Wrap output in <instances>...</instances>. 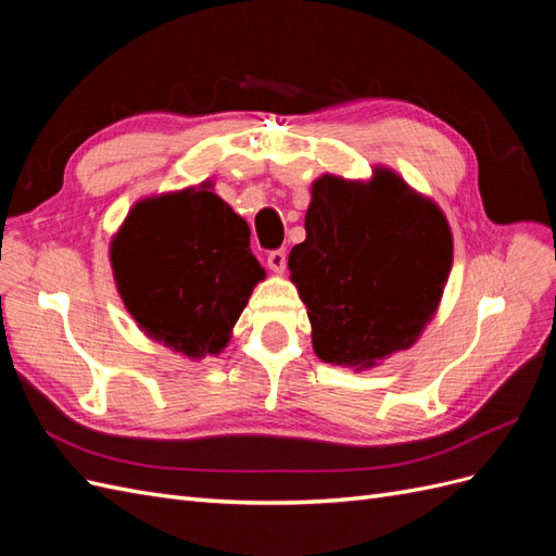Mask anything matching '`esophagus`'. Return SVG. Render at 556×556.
Returning <instances> with one entry per match:
<instances>
[{
    "label": "esophagus",
    "mask_w": 556,
    "mask_h": 556,
    "mask_svg": "<svg viewBox=\"0 0 556 556\" xmlns=\"http://www.w3.org/2000/svg\"><path fill=\"white\" fill-rule=\"evenodd\" d=\"M266 262H268V266H271V271L282 274V271H285V266H288V252H285L282 248L271 250V252H268Z\"/></svg>",
    "instance_id": "34e87169"
}]
</instances>
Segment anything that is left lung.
I'll return each mask as SVG.
<instances>
[{
    "mask_svg": "<svg viewBox=\"0 0 556 556\" xmlns=\"http://www.w3.org/2000/svg\"><path fill=\"white\" fill-rule=\"evenodd\" d=\"M452 266L443 213L392 172L374 182L323 176L290 271L319 359L366 368L406 350L435 313Z\"/></svg>",
    "mask_w": 556,
    "mask_h": 556,
    "instance_id": "left-lung-1",
    "label": "left lung"
}]
</instances>
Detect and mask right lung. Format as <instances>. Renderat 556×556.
I'll return each mask as SVG.
<instances>
[{
    "label": "right lung",
    "instance_id": "right-lung-1",
    "mask_svg": "<svg viewBox=\"0 0 556 556\" xmlns=\"http://www.w3.org/2000/svg\"><path fill=\"white\" fill-rule=\"evenodd\" d=\"M117 290L155 341L220 352L264 268L241 215L206 188L141 201L111 243Z\"/></svg>",
    "mask_w": 556,
    "mask_h": 556
}]
</instances>
